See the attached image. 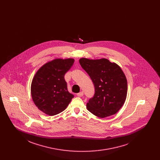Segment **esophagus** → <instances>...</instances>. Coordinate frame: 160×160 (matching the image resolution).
<instances>
[{
	"instance_id": "34e87169",
	"label": "esophagus",
	"mask_w": 160,
	"mask_h": 160,
	"mask_svg": "<svg viewBox=\"0 0 160 160\" xmlns=\"http://www.w3.org/2000/svg\"><path fill=\"white\" fill-rule=\"evenodd\" d=\"M83 95H84V93H83V92H80L79 93H77V95H78V97H82L83 96Z\"/></svg>"
}]
</instances>
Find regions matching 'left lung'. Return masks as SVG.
Segmentation results:
<instances>
[{
    "label": "left lung",
    "mask_w": 160,
    "mask_h": 160,
    "mask_svg": "<svg viewBox=\"0 0 160 160\" xmlns=\"http://www.w3.org/2000/svg\"><path fill=\"white\" fill-rule=\"evenodd\" d=\"M79 63L95 88L94 95L87 103L88 110L102 118L116 113L124 105L128 92L127 79L122 69L105 58H82Z\"/></svg>",
    "instance_id": "1"
}]
</instances>
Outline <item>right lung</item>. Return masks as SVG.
<instances>
[{
  "mask_svg": "<svg viewBox=\"0 0 160 160\" xmlns=\"http://www.w3.org/2000/svg\"><path fill=\"white\" fill-rule=\"evenodd\" d=\"M74 59H55L43 65L36 73L31 87L36 106L49 116L58 114L68 107L74 95L69 93L65 74Z\"/></svg>",
  "mask_w": 160,
  "mask_h": 160,
  "instance_id": "1",
  "label": "right lung"
}]
</instances>
